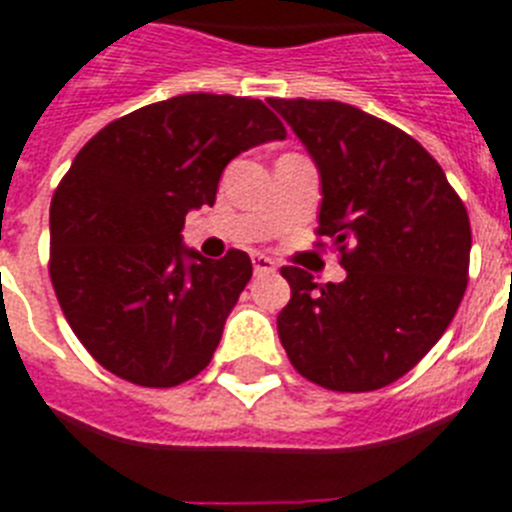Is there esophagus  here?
Returning <instances> with one entry per match:
<instances>
[{
  "mask_svg": "<svg viewBox=\"0 0 512 512\" xmlns=\"http://www.w3.org/2000/svg\"><path fill=\"white\" fill-rule=\"evenodd\" d=\"M252 268H255V275H270L278 270V265L265 255H252Z\"/></svg>",
  "mask_w": 512,
  "mask_h": 512,
  "instance_id": "obj_1",
  "label": "esophagus"
}]
</instances>
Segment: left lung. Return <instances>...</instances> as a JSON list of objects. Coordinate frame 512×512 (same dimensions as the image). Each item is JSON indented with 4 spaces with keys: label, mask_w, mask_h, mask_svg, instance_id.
<instances>
[{
    "label": "left lung",
    "mask_w": 512,
    "mask_h": 512,
    "mask_svg": "<svg viewBox=\"0 0 512 512\" xmlns=\"http://www.w3.org/2000/svg\"><path fill=\"white\" fill-rule=\"evenodd\" d=\"M322 182L319 237L340 247L342 283L283 268L278 337L293 368L332 391L397 381L441 340L469 275V213L412 136L335 100H268Z\"/></svg>",
    "instance_id": "8db88e82"
}]
</instances>
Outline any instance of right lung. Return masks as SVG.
Instances as JSON below:
<instances>
[{
  "label": "right lung",
  "instance_id": "obj_1",
  "mask_svg": "<svg viewBox=\"0 0 512 512\" xmlns=\"http://www.w3.org/2000/svg\"><path fill=\"white\" fill-rule=\"evenodd\" d=\"M286 139L260 100L180 95L123 115L82 146L51 201V281L66 322L110 373L177 386L211 363L252 278L247 252L206 260L182 244L221 172Z\"/></svg>",
  "mask_w": 512,
  "mask_h": 512
}]
</instances>
